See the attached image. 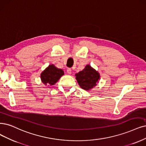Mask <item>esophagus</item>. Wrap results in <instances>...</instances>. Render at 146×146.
<instances>
[{
	"instance_id": "esophagus-1",
	"label": "esophagus",
	"mask_w": 146,
	"mask_h": 146,
	"mask_svg": "<svg viewBox=\"0 0 146 146\" xmlns=\"http://www.w3.org/2000/svg\"><path fill=\"white\" fill-rule=\"evenodd\" d=\"M67 73L69 74H71V73H72V70H71V68H68L67 70Z\"/></svg>"
}]
</instances>
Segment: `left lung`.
I'll return each mask as SVG.
<instances>
[{"label":"left lung","mask_w":146,"mask_h":146,"mask_svg":"<svg viewBox=\"0 0 146 146\" xmlns=\"http://www.w3.org/2000/svg\"><path fill=\"white\" fill-rule=\"evenodd\" d=\"M77 81L82 89L89 90L97 85L100 79L99 73L87 65L82 71L76 74Z\"/></svg>","instance_id":"obj_1"}]
</instances>
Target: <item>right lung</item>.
<instances>
[{"mask_svg": "<svg viewBox=\"0 0 146 146\" xmlns=\"http://www.w3.org/2000/svg\"><path fill=\"white\" fill-rule=\"evenodd\" d=\"M64 74L63 70L58 68L54 65H50L41 74V79L45 85L55 84Z\"/></svg>", "mask_w": 146, "mask_h": 146, "instance_id": "obj_1", "label": "right lung"}]
</instances>
